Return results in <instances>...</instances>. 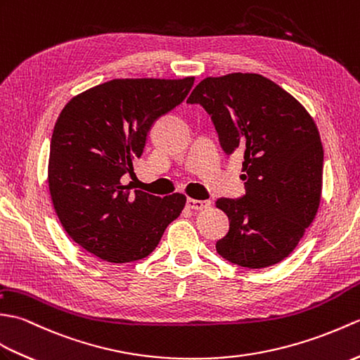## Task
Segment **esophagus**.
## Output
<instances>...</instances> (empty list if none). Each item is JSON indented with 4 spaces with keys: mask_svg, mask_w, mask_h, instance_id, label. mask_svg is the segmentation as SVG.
I'll use <instances>...</instances> for the list:
<instances>
[{
    "mask_svg": "<svg viewBox=\"0 0 360 360\" xmlns=\"http://www.w3.org/2000/svg\"><path fill=\"white\" fill-rule=\"evenodd\" d=\"M186 205H188L189 210L202 211V210H206V207H210L211 202H207V200H195V198H188Z\"/></svg>",
    "mask_w": 360,
    "mask_h": 360,
    "instance_id": "obj_1",
    "label": "esophagus"
}]
</instances>
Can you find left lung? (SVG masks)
I'll return each instance as SVG.
<instances>
[{
	"mask_svg": "<svg viewBox=\"0 0 360 360\" xmlns=\"http://www.w3.org/2000/svg\"><path fill=\"white\" fill-rule=\"evenodd\" d=\"M188 103L211 115L228 155H243L246 194L215 202L229 219L217 252L250 269L282 262L321 205L323 148L313 117L274 82L242 72L202 79Z\"/></svg>",
	"mask_w": 360,
	"mask_h": 360,
	"instance_id": "obj_1",
	"label": "left lung"
}]
</instances>
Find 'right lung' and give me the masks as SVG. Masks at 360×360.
Instances as JSON below:
<instances>
[{
    "instance_id": "1",
    "label": "right lung",
    "mask_w": 360,
    "mask_h": 360,
    "mask_svg": "<svg viewBox=\"0 0 360 360\" xmlns=\"http://www.w3.org/2000/svg\"><path fill=\"white\" fill-rule=\"evenodd\" d=\"M194 77L115 78L70 98L53 127L47 183L58 220L87 252L129 263L155 250L181 214L186 195L131 193L134 174L155 120L186 98Z\"/></svg>"
}]
</instances>
